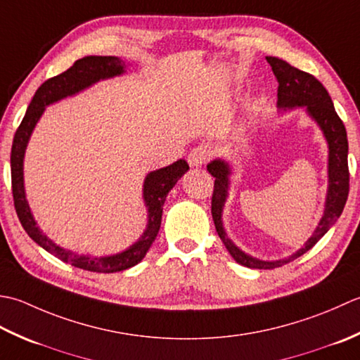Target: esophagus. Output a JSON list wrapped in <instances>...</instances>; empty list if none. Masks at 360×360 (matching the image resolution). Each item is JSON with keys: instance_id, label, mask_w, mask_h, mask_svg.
<instances>
[{"instance_id": "obj_1", "label": "esophagus", "mask_w": 360, "mask_h": 360, "mask_svg": "<svg viewBox=\"0 0 360 360\" xmlns=\"http://www.w3.org/2000/svg\"><path fill=\"white\" fill-rule=\"evenodd\" d=\"M210 157H211V150L208 148H203V146H199V148H194L189 152L188 163L193 167H200L207 163Z\"/></svg>"}]
</instances>
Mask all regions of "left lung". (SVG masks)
Instances as JSON below:
<instances>
[{
    "label": "left lung",
    "instance_id": "1",
    "mask_svg": "<svg viewBox=\"0 0 360 360\" xmlns=\"http://www.w3.org/2000/svg\"><path fill=\"white\" fill-rule=\"evenodd\" d=\"M272 67L274 75L278 80V102L276 107L280 110L304 108L312 121L317 122L321 134L328 143V191L325 199V210L317 229L314 230L311 238L298 248L295 253L284 259L264 261L247 255L226 236L224 229V207L229 197L230 175L233 174L231 165L224 158H214L210 161L207 169L214 177V193L211 200V214L216 225L219 238L222 239L226 250L233 256V259L240 266L250 269L270 270L281 267L293 259L300 258L307 250L317 244L325 236L328 230L337 222L345 208L349 191V172H348V138L347 130L339 115L335 113L333 99L329 96L326 88L321 85L309 72H304L292 67L285 60L278 57H266Z\"/></svg>",
    "mask_w": 360,
    "mask_h": 360
}]
</instances>
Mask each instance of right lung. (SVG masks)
Instances as JSON below:
<instances>
[{"label":"right lung","instance_id":"obj_1","mask_svg":"<svg viewBox=\"0 0 360 360\" xmlns=\"http://www.w3.org/2000/svg\"><path fill=\"white\" fill-rule=\"evenodd\" d=\"M126 62L115 56H86L79 58L70 70L62 75L48 79L41 84L39 90L35 91L34 98L29 104L23 121L15 131L11 152V174H12V194L13 203L21 225L34 242H37L41 248L54 255L63 262H68L77 269L90 270L98 274H115L121 272L136 266L141 262L148 253L150 245L155 240L160 225L161 214H163V205L167 197V193L175 186L181 175L185 174L189 166L185 160H177L175 163L161 167V169L152 171L146 175L143 183V200L148 208V225L144 233L139 236L126 250L115 255L105 256H91V255H79L68 248L57 245L53 239H49L45 233L37 225L34 214L29 207L25 191V153L32 131L40 121L45 108L54 102L62 101L65 98L75 96V94L86 90L91 85L98 84L99 80L112 79L121 76L126 72Z\"/></svg>","mask_w":360,"mask_h":360}]
</instances>
